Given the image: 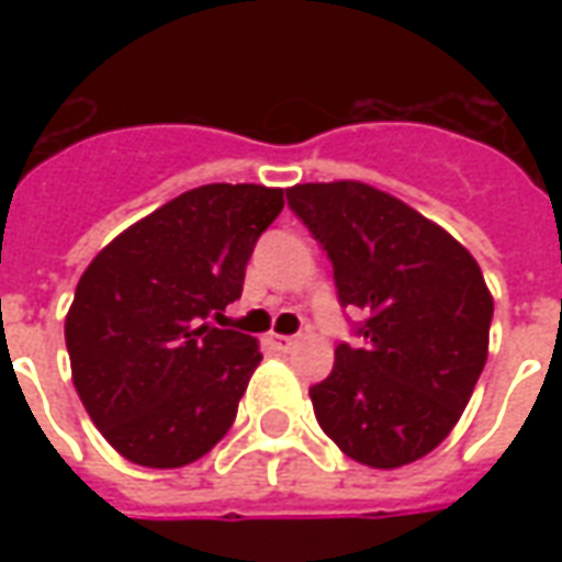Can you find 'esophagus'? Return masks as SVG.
Listing matches in <instances>:
<instances>
[{
    "instance_id": "1",
    "label": "esophagus",
    "mask_w": 562,
    "mask_h": 562,
    "mask_svg": "<svg viewBox=\"0 0 562 562\" xmlns=\"http://www.w3.org/2000/svg\"><path fill=\"white\" fill-rule=\"evenodd\" d=\"M268 340L270 346H273V349H280V352H289V349L297 346V337H289V334H270Z\"/></svg>"
}]
</instances>
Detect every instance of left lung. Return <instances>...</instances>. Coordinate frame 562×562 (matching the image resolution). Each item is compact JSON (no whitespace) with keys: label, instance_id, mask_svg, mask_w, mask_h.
Listing matches in <instances>:
<instances>
[{"label":"left lung","instance_id":"left-lung-1","mask_svg":"<svg viewBox=\"0 0 562 562\" xmlns=\"http://www.w3.org/2000/svg\"><path fill=\"white\" fill-rule=\"evenodd\" d=\"M289 204L325 246L342 306L364 310V349L337 346L310 389L322 430L373 470L430 454L482 376L494 297L451 234L361 180L297 183Z\"/></svg>","mask_w":562,"mask_h":562}]
</instances>
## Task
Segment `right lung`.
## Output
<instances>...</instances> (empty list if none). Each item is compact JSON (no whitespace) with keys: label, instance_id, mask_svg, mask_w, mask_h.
Masks as SVG:
<instances>
[{"label":"right lung","instance_id":"right-lung-1","mask_svg":"<svg viewBox=\"0 0 562 562\" xmlns=\"http://www.w3.org/2000/svg\"><path fill=\"white\" fill-rule=\"evenodd\" d=\"M282 189L207 183L116 234L83 270L66 316L71 382L111 446L149 470L204 458L228 434L258 340L210 325L244 292Z\"/></svg>","mask_w":562,"mask_h":562}]
</instances>
